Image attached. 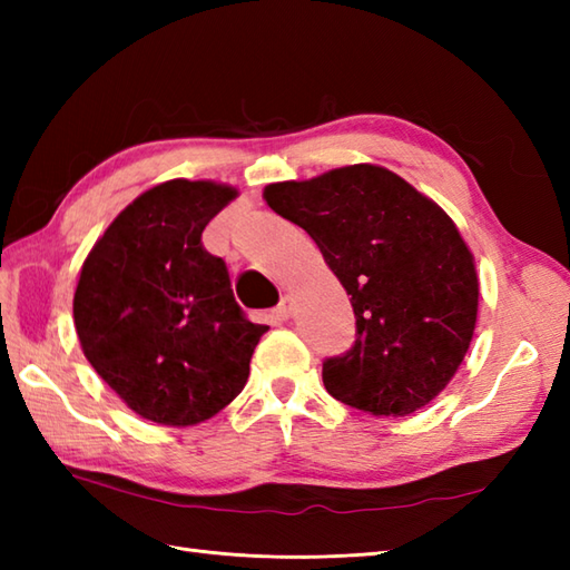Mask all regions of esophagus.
I'll return each instance as SVG.
<instances>
[{"label":"esophagus","mask_w":570,"mask_h":570,"mask_svg":"<svg viewBox=\"0 0 570 570\" xmlns=\"http://www.w3.org/2000/svg\"><path fill=\"white\" fill-rule=\"evenodd\" d=\"M292 306H294V298H292V296H282V301H278V306L274 308L276 318L286 321L288 316H292Z\"/></svg>","instance_id":"obj_1"}]
</instances>
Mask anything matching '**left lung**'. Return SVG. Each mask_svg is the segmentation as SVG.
Listing matches in <instances>:
<instances>
[{
    "label": "left lung",
    "instance_id": "obj_1",
    "mask_svg": "<svg viewBox=\"0 0 570 570\" xmlns=\"http://www.w3.org/2000/svg\"><path fill=\"white\" fill-rule=\"evenodd\" d=\"M316 242L355 311L357 337L323 362L331 396L406 416L453 380L478 321V272L455 223L402 176L355 164L264 188Z\"/></svg>",
    "mask_w": 570,
    "mask_h": 570
}]
</instances>
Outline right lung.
<instances>
[{
    "mask_svg": "<svg viewBox=\"0 0 570 570\" xmlns=\"http://www.w3.org/2000/svg\"><path fill=\"white\" fill-rule=\"evenodd\" d=\"M237 198L174 178L119 213L82 262L72 318L82 353L119 399L161 426H193L242 392L259 337L205 252V225Z\"/></svg>",
    "mask_w": 570,
    "mask_h": 570,
    "instance_id": "1",
    "label": "right lung"
}]
</instances>
